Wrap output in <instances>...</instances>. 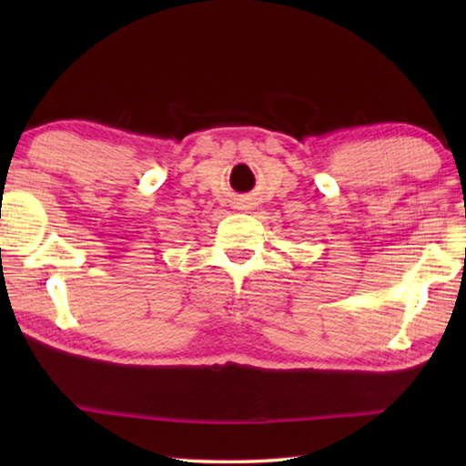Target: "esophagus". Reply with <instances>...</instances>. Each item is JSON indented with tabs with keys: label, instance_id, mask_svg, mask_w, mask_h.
Wrapping results in <instances>:
<instances>
[{
	"label": "esophagus",
	"instance_id": "1",
	"mask_svg": "<svg viewBox=\"0 0 466 466\" xmlns=\"http://www.w3.org/2000/svg\"><path fill=\"white\" fill-rule=\"evenodd\" d=\"M242 209H244V205H242Z\"/></svg>",
	"mask_w": 466,
	"mask_h": 466
}]
</instances>
